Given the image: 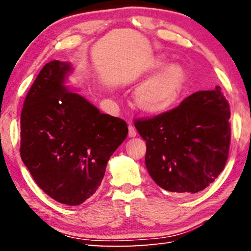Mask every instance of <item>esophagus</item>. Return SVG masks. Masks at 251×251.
<instances>
[{
	"instance_id": "1",
	"label": "esophagus",
	"mask_w": 251,
	"mask_h": 251,
	"mask_svg": "<svg viewBox=\"0 0 251 251\" xmlns=\"http://www.w3.org/2000/svg\"><path fill=\"white\" fill-rule=\"evenodd\" d=\"M136 135H137V130H136V128L133 125L129 124L128 125V136L129 137H135Z\"/></svg>"
}]
</instances>
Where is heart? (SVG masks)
<instances>
[{
    "instance_id": "obj_1",
    "label": "heart",
    "mask_w": 251,
    "mask_h": 251,
    "mask_svg": "<svg viewBox=\"0 0 251 251\" xmlns=\"http://www.w3.org/2000/svg\"><path fill=\"white\" fill-rule=\"evenodd\" d=\"M163 64V62H157L155 69H159ZM184 83L185 74L180 66H166L136 90V104L148 113L164 112L175 104Z\"/></svg>"
}]
</instances>
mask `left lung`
<instances>
[{"label": "left lung", "mask_w": 251, "mask_h": 251, "mask_svg": "<svg viewBox=\"0 0 251 251\" xmlns=\"http://www.w3.org/2000/svg\"><path fill=\"white\" fill-rule=\"evenodd\" d=\"M230 107L222 88L199 91L175 108L134 121L146 141L145 163L172 193L201 192L223 172L230 147Z\"/></svg>", "instance_id": "8db88e82"}]
</instances>
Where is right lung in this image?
I'll return each mask as SVG.
<instances>
[{
	"label": "right lung",
	"instance_id": "obj_1",
	"mask_svg": "<svg viewBox=\"0 0 251 251\" xmlns=\"http://www.w3.org/2000/svg\"><path fill=\"white\" fill-rule=\"evenodd\" d=\"M67 63L45 64L25 97L20 154L36 185L55 201L80 205L103 179L109 157L125 141V121L101 114L63 85Z\"/></svg>",
	"mask_w": 251,
	"mask_h": 251
}]
</instances>
